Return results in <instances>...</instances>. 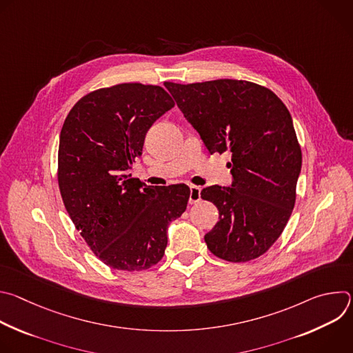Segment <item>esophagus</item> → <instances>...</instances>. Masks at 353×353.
I'll return each instance as SVG.
<instances>
[{
    "instance_id": "1",
    "label": "esophagus",
    "mask_w": 353,
    "mask_h": 353,
    "mask_svg": "<svg viewBox=\"0 0 353 353\" xmlns=\"http://www.w3.org/2000/svg\"><path fill=\"white\" fill-rule=\"evenodd\" d=\"M201 201V188L196 185H190V198L188 203L190 204H196Z\"/></svg>"
}]
</instances>
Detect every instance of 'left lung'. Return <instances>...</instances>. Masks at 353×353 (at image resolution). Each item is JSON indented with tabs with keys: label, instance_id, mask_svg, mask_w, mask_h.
I'll use <instances>...</instances> for the list:
<instances>
[{
	"label": "left lung",
	"instance_id": "8db88e82",
	"mask_svg": "<svg viewBox=\"0 0 353 353\" xmlns=\"http://www.w3.org/2000/svg\"><path fill=\"white\" fill-rule=\"evenodd\" d=\"M165 86L210 154L232 157V187L201 191L219 211V222L205 234L210 251L230 263L263 256L283 232L296 201L301 149L289 110L272 90L248 81Z\"/></svg>",
	"mask_w": 353,
	"mask_h": 353
}]
</instances>
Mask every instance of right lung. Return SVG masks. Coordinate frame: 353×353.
<instances>
[{
  "label": "right lung",
  "mask_w": 353,
  "mask_h": 353,
  "mask_svg": "<svg viewBox=\"0 0 353 353\" xmlns=\"http://www.w3.org/2000/svg\"><path fill=\"white\" fill-rule=\"evenodd\" d=\"M174 106L161 86L119 83L81 97L60 134L59 187L65 210L94 256L114 270L158 264L168 226L187 208L185 184L154 190L128 179L143 139Z\"/></svg>",
  "instance_id": "obj_1"
}]
</instances>
